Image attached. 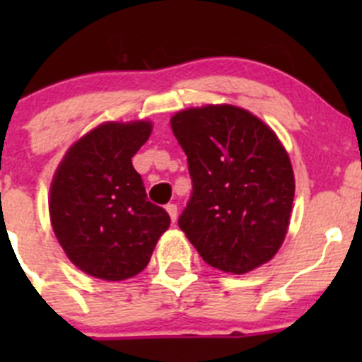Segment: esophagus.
<instances>
[{"label": "esophagus", "mask_w": 362, "mask_h": 362, "mask_svg": "<svg viewBox=\"0 0 362 362\" xmlns=\"http://www.w3.org/2000/svg\"><path fill=\"white\" fill-rule=\"evenodd\" d=\"M166 211H168V214H170L171 222L177 221V215H178V208H177V204H175V203L166 204Z\"/></svg>", "instance_id": "34e87169"}]
</instances>
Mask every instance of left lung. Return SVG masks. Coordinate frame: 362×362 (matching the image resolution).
Here are the masks:
<instances>
[{"mask_svg": "<svg viewBox=\"0 0 362 362\" xmlns=\"http://www.w3.org/2000/svg\"><path fill=\"white\" fill-rule=\"evenodd\" d=\"M187 156L192 192L178 226L204 262L252 272L282 245L294 199V173L276 134L233 105L187 108L171 117Z\"/></svg>", "mask_w": 362, "mask_h": 362, "instance_id": "1", "label": "left lung"}]
</instances>
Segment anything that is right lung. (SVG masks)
I'll use <instances>...</instances> for the list:
<instances>
[{"label": "right lung", "instance_id": "obj_1", "mask_svg": "<svg viewBox=\"0 0 362 362\" xmlns=\"http://www.w3.org/2000/svg\"><path fill=\"white\" fill-rule=\"evenodd\" d=\"M151 133L148 120L101 124L69 147L54 175V235L87 275L112 282L138 275L170 228V215L148 202L131 163Z\"/></svg>", "mask_w": 362, "mask_h": 362}]
</instances>
